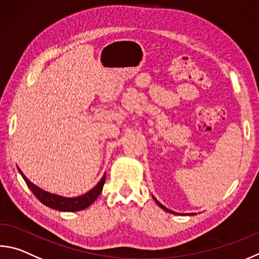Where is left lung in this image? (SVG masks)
Instances as JSON below:
<instances>
[{"mask_svg": "<svg viewBox=\"0 0 259 259\" xmlns=\"http://www.w3.org/2000/svg\"><path fill=\"white\" fill-rule=\"evenodd\" d=\"M153 198H154V200H155V203H156L159 207H161L162 209H164V210H166V211H168V213H171V214H178V213H176V211H173V210H171V209H168V208H166L165 206H163L161 203H159V201L155 198V197L153 196ZM181 215H196L195 213H189V214H181Z\"/></svg>", "mask_w": 259, "mask_h": 259, "instance_id": "8db88e82", "label": "left lung"}]
</instances>
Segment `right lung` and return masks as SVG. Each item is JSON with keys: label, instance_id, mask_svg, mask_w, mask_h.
Masks as SVG:
<instances>
[{"label": "right lung", "instance_id": "obj_1", "mask_svg": "<svg viewBox=\"0 0 259 259\" xmlns=\"http://www.w3.org/2000/svg\"><path fill=\"white\" fill-rule=\"evenodd\" d=\"M18 171L23 178V180H25V182L27 183L28 188L32 191V194L36 196V198L38 199L40 203H43L50 208L58 209L61 211H78V210H82L84 208H87L88 206H91L102 192L103 186H104L105 178H106V173H104V176L102 177L100 182H98L93 189L87 191L86 194L80 195L78 197H64L56 194H52V192L41 189V188H39L38 186L34 185L30 180H28V178L23 175L22 171L19 167H18Z\"/></svg>", "mask_w": 259, "mask_h": 259}]
</instances>
